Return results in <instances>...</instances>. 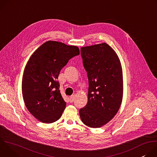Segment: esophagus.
<instances>
[{
    "mask_svg": "<svg viewBox=\"0 0 157 157\" xmlns=\"http://www.w3.org/2000/svg\"><path fill=\"white\" fill-rule=\"evenodd\" d=\"M74 100H75V96L73 95V96H70V102H73L74 101Z\"/></svg>",
    "mask_w": 157,
    "mask_h": 157,
    "instance_id": "1",
    "label": "esophagus"
}]
</instances>
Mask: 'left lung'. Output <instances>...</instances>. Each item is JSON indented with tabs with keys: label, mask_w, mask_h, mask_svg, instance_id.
<instances>
[{
	"label": "left lung",
	"mask_w": 157,
	"mask_h": 157,
	"mask_svg": "<svg viewBox=\"0 0 157 157\" xmlns=\"http://www.w3.org/2000/svg\"><path fill=\"white\" fill-rule=\"evenodd\" d=\"M87 73V103L79 110L82 122L99 128L116 115L123 98L122 66L116 52L105 43L81 48Z\"/></svg>",
	"instance_id": "obj_1"
}]
</instances>
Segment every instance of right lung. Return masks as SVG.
Returning a JSON list of instances; mask_svg holds the SVG:
<instances>
[{
  "label": "right lung",
  "instance_id": "1",
  "mask_svg": "<svg viewBox=\"0 0 157 157\" xmlns=\"http://www.w3.org/2000/svg\"><path fill=\"white\" fill-rule=\"evenodd\" d=\"M79 55L76 46L47 41L32 55L24 71L21 90L29 111L39 121H58L66 107L58 81L61 70L73 57Z\"/></svg>",
  "mask_w": 157,
  "mask_h": 157
}]
</instances>
